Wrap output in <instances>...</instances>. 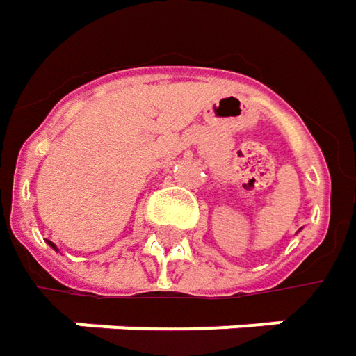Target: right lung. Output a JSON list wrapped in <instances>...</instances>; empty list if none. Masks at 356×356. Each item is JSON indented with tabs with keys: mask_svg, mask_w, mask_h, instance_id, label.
<instances>
[{
	"mask_svg": "<svg viewBox=\"0 0 356 356\" xmlns=\"http://www.w3.org/2000/svg\"><path fill=\"white\" fill-rule=\"evenodd\" d=\"M47 244H49L51 248H56V244H54V242H49V240H47ZM56 250H58V248H56Z\"/></svg>",
	"mask_w": 356,
	"mask_h": 356,
	"instance_id": "obj_1",
	"label": "right lung"
}]
</instances>
